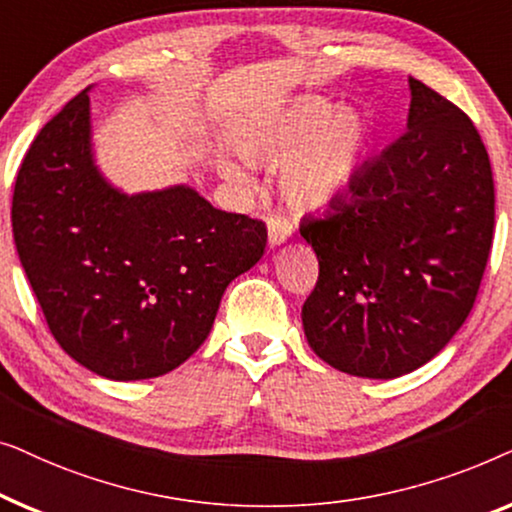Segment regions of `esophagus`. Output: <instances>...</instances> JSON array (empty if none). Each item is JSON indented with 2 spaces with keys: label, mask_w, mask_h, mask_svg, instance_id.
<instances>
[{
  "label": "esophagus",
  "mask_w": 512,
  "mask_h": 512,
  "mask_svg": "<svg viewBox=\"0 0 512 512\" xmlns=\"http://www.w3.org/2000/svg\"><path fill=\"white\" fill-rule=\"evenodd\" d=\"M293 233V226L289 219H284V216H270L268 219V240H270V247H277V244L286 242Z\"/></svg>",
  "instance_id": "1"
}]
</instances>
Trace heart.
I'll use <instances>...</instances> for the list:
<instances>
[{
  "mask_svg": "<svg viewBox=\"0 0 512 512\" xmlns=\"http://www.w3.org/2000/svg\"><path fill=\"white\" fill-rule=\"evenodd\" d=\"M237 151L251 163L282 165V188L291 205L314 209L345 191L359 163L366 132L352 111H331L319 100H300L242 125ZM221 172L235 184L249 174L235 160H221Z\"/></svg>",
  "mask_w": 512,
  "mask_h": 512,
  "instance_id": "1",
  "label": "heart"
}]
</instances>
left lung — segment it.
I'll return each mask as SVG.
<instances>
[{
  "mask_svg": "<svg viewBox=\"0 0 512 512\" xmlns=\"http://www.w3.org/2000/svg\"><path fill=\"white\" fill-rule=\"evenodd\" d=\"M408 130L300 235L319 258L303 303L314 354L389 380L431 361L473 310L494 240V179L457 104L410 79Z\"/></svg>",
  "mask_w": 512,
  "mask_h": 512,
  "instance_id": "left-lung-1",
  "label": "left lung"
}]
</instances>
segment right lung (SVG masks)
Segmentation results:
<instances>
[{"label":"right lung","instance_id":"obj_1","mask_svg":"<svg viewBox=\"0 0 512 512\" xmlns=\"http://www.w3.org/2000/svg\"><path fill=\"white\" fill-rule=\"evenodd\" d=\"M88 90L27 149L13 240L60 347L109 380L181 366L212 331L226 286L263 256L268 228L193 188L118 193L90 156Z\"/></svg>","mask_w":512,"mask_h":512}]
</instances>
